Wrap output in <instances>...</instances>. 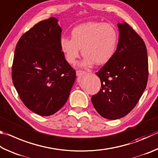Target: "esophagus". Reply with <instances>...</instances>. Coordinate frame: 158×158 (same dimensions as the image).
Here are the masks:
<instances>
[{
    "instance_id": "esophagus-1",
    "label": "esophagus",
    "mask_w": 158,
    "mask_h": 158,
    "mask_svg": "<svg viewBox=\"0 0 158 158\" xmlns=\"http://www.w3.org/2000/svg\"><path fill=\"white\" fill-rule=\"evenodd\" d=\"M85 72H84V71H82V70H77V71L76 72L77 75L78 76V77L81 76L82 74H85Z\"/></svg>"
}]
</instances>
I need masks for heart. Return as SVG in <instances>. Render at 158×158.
<instances>
[{
  "label": "heart",
  "instance_id": "heart-1",
  "mask_svg": "<svg viewBox=\"0 0 158 158\" xmlns=\"http://www.w3.org/2000/svg\"><path fill=\"white\" fill-rule=\"evenodd\" d=\"M71 39L61 37L60 48L66 61L74 65L80 55L84 56L81 67L105 65L113 59L118 44V34L113 25L88 22L73 28Z\"/></svg>",
  "mask_w": 158,
  "mask_h": 158
}]
</instances>
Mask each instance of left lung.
Returning a JSON list of instances; mask_svg holds the SVG:
<instances>
[{"mask_svg": "<svg viewBox=\"0 0 158 158\" xmlns=\"http://www.w3.org/2000/svg\"><path fill=\"white\" fill-rule=\"evenodd\" d=\"M117 26L119 33L116 52L96 73L102 88L91 99L100 115L113 120L127 115L135 106L147 86L148 75L144 41L127 23Z\"/></svg>", "mask_w": 158, "mask_h": 158, "instance_id": "left-lung-1", "label": "left lung"}]
</instances>
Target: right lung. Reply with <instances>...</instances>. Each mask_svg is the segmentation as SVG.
<instances>
[{"instance_id": "add662e5", "label": "right lung", "mask_w": 158, "mask_h": 158, "mask_svg": "<svg viewBox=\"0 0 158 158\" xmlns=\"http://www.w3.org/2000/svg\"><path fill=\"white\" fill-rule=\"evenodd\" d=\"M61 31L54 17L40 21L20 38L14 52V87L26 107L41 116L64 106L75 81V70L60 48Z\"/></svg>"}]
</instances>
